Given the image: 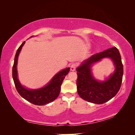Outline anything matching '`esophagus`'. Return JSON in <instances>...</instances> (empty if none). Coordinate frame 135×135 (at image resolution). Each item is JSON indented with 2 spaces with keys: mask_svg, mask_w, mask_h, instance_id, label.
I'll return each instance as SVG.
<instances>
[{
  "mask_svg": "<svg viewBox=\"0 0 135 135\" xmlns=\"http://www.w3.org/2000/svg\"><path fill=\"white\" fill-rule=\"evenodd\" d=\"M77 64L76 63H73L71 64V65L70 66V70L71 71H75L76 70V68L77 67Z\"/></svg>",
  "mask_w": 135,
  "mask_h": 135,
  "instance_id": "obj_1",
  "label": "esophagus"
}]
</instances>
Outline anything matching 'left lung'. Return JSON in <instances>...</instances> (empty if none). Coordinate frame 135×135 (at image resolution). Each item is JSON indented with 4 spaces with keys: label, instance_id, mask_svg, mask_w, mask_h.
Listing matches in <instances>:
<instances>
[{
    "label": "left lung",
    "instance_id": "left-lung-1",
    "mask_svg": "<svg viewBox=\"0 0 135 135\" xmlns=\"http://www.w3.org/2000/svg\"><path fill=\"white\" fill-rule=\"evenodd\" d=\"M104 57H111L116 65L115 72L105 82H98L91 73L90 66ZM77 89L82 99L92 103L102 104L115 97L122 83L123 65L118 49L113 47L95 54L77 68Z\"/></svg>",
    "mask_w": 135,
    "mask_h": 135
}]
</instances>
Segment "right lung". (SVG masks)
<instances>
[{
  "instance_id": "obj_1",
  "label": "right lung",
  "mask_w": 135,
  "mask_h": 135,
  "mask_svg": "<svg viewBox=\"0 0 135 135\" xmlns=\"http://www.w3.org/2000/svg\"><path fill=\"white\" fill-rule=\"evenodd\" d=\"M24 43L25 42L18 47L12 67V77L16 89L22 98L28 102L37 105H44L54 101L58 97L61 90V84L70 68H67L57 73L46 86L39 89L29 90L24 88L18 79L17 65L18 55Z\"/></svg>"
}]
</instances>
